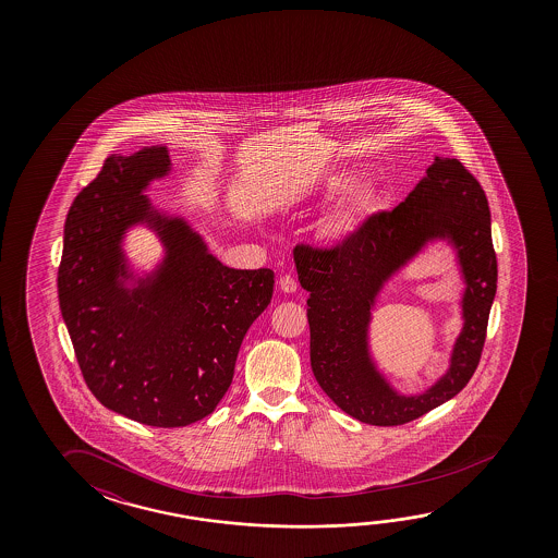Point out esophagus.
<instances>
[{
  "mask_svg": "<svg viewBox=\"0 0 558 558\" xmlns=\"http://www.w3.org/2000/svg\"><path fill=\"white\" fill-rule=\"evenodd\" d=\"M278 288L282 290L283 293H293L298 290V283L293 280V276L286 275L280 276V282H278Z\"/></svg>",
  "mask_w": 558,
  "mask_h": 558,
  "instance_id": "1",
  "label": "esophagus"
}]
</instances>
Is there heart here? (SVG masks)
I'll return each mask as SVG.
<instances>
[{"label": "heart", "instance_id": "b5f03b06", "mask_svg": "<svg viewBox=\"0 0 558 558\" xmlns=\"http://www.w3.org/2000/svg\"><path fill=\"white\" fill-rule=\"evenodd\" d=\"M357 174L350 167H338L329 174H325L319 183L313 186L311 198L319 204H330L338 201L335 210L320 226V238L330 245H342L348 239L354 238L357 229L374 210L377 202V191L372 184H357Z\"/></svg>", "mask_w": 558, "mask_h": 558}]
</instances>
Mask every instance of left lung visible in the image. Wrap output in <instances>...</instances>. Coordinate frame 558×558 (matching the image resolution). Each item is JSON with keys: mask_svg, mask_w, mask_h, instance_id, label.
Segmentation results:
<instances>
[{"mask_svg": "<svg viewBox=\"0 0 558 558\" xmlns=\"http://www.w3.org/2000/svg\"><path fill=\"white\" fill-rule=\"evenodd\" d=\"M434 242H446L457 255L464 323L447 372L424 392L402 395L376 366L368 329L384 286ZM293 263L310 292L311 369L320 389L352 418L374 426L421 418L453 399L475 374L498 268L488 201L453 157H434L404 202L372 216L342 247H295Z\"/></svg>", "mask_w": 558, "mask_h": 558, "instance_id": "1", "label": "left lung"}]
</instances>
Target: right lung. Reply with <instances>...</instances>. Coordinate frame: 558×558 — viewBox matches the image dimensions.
I'll use <instances>...</instances> for the list:
<instances>
[{
	"mask_svg": "<svg viewBox=\"0 0 558 558\" xmlns=\"http://www.w3.org/2000/svg\"><path fill=\"white\" fill-rule=\"evenodd\" d=\"M169 149L109 156L68 214L58 300L83 379L130 421L179 428L216 411L275 272L235 270L211 255L191 221L146 191L171 174ZM151 230L165 253L140 271L125 255L130 228Z\"/></svg>",
	"mask_w": 558,
	"mask_h": 558,
	"instance_id": "obj_1",
	"label": "right lung"
}]
</instances>
